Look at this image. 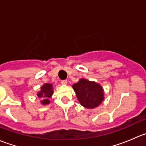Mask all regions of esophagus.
<instances>
[{
    "label": "esophagus",
    "mask_w": 146,
    "mask_h": 146,
    "mask_svg": "<svg viewBox=\"0 0 146 146\" xmlns=\"http://www.w3.org/2000/svg\"><path fill=\"white\" fill-rule=\"evenodd\" d=\"M61 84H62V85H66L68 82H67V80H61Z\"/></svg>",
    "instance_id": "34e87169"
}]
</instances>
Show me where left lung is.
Masks as SVG:
<instances>
[{"label": "left lung", "mask_w": 146, "mask_h": 146, "mask_svg": "<svg viewBox=\"0 0 146 146\" xmlns=\"http://www.w3.org/2000/svg\"><path fill=\"white\" fill-rule=\"evenodd\" d=\"M73 88L81 105L86 108H95L104 100L102 88L95 82L80 79L73 85Z\"/></svg>", "instance_id": "1"}]
</instances>
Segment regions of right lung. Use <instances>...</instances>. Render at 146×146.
I'll return each instance as SVG.
<instances>
[{
  "instance_id": "add662e5",
  "label": "right lung",
  "mask_w": 146,
  "mask_h": 146,
  "mask_svg": "<svg viewBox=\"0 0 146 146\" xmlns=\"http://www.w3.org/2000/svg\"><path fill=\"white\" fill-rule=\"evenodd\" d=\"M53 88L52 85L51 84H44L43 86L41 88L40 92L37 93V96L39 97V98L42 99V101L41 102L42 104H46L49 103V99L51 97L53 94Z\"/></svg>"
}]
</instances>
